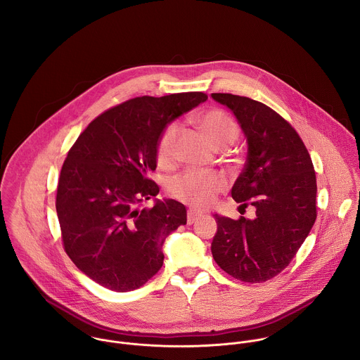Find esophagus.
Masks as SVG:
<instances>
[{
	"label": "esophagus",
	"instance_id": "obj_1",
	"mask_svg": "<svg viewBox=\"0 0 360 360\" xmlns=\"http://www.w3.org/2000/svg\"><path fill=\"white\" fill-rule=\"evenodd\" d=\"M201 216H202V213H200L198 210H195V209H188V212H187V223H188V224H193V223H195L198 219H201Z\"/></svg>",
	"mask_w": 360,
	"mask_h": 360
}]
</instances>
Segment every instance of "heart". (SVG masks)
<instances>
[{
	"instance_id": "b5f03b06",
	"label": "heart",
	"mask_w": 360,
	"mask_h": 360,
	"mask_svg": "<svg viewBox=\"0 0 360 360\" xmlns=\"http://www.w3.org/2000/svg\"><path fill=\"white\" fill-rule=\"evenodd\" d=\"M200 126L214 148L231 146L240 134L236 120L221 109L205 112L200 119ZM179 134V123H169L159 134L156 141V160L160 166L169 167L173 165ZM224 186L226 180L217 173L190 170L170 181L169 193L187 205L204 207L212 202L214 195L221 191Z\"/></svg>"
}]
</instances>
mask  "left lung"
I'll list each match as a JSON object with an SVG mask.
<instances>
[{
    "label": "left lung",
    "instance_id": "1",
    "mask_svg": "<svg viewBox=\"0 0 360 360\" xmlns=\"http://www.w3.org/2000/svg\"><path fill=\"white\" fill-rule=\"evenodd\" d=\"M212 98L231 109L248 143L231 197L257 207L254 220L214 214L212 255L231 277L263 283L290 264L314 224V167L300 134L276 110L248 97L213 93Z\"/></svg>",
    "mask_w": 360,
    "mask_h": 360
}]
</instances>
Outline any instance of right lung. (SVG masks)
Listing matches in <instances>:
<instances>
[{"mask_svg": "<svg viewBox=\"0 0 360 360\" xmlns=\"http://www.w3.org/2000/svg\"><path fill=\"white\" fill-rule=\"evenodd\" d=\"M207 100L200 91L136 97L97 116L62 165L56 213L65 252L108 290H137L163 264L162 245L187 223L186 206L156 200V141L176 117Z\"/></svg>", "mask_w": 360, "mask_h": 360, "instance_id": "obj_1", "label": "right lung"}]
</instances>
